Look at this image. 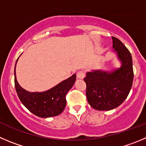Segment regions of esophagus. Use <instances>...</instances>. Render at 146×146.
<instances>
[{
    "instance_id": "obj_1",
    "label": "esophagus",
    "mask_w": 146,
    "mask_h": 146,
    "mask_svg": "<svg viewBox=\"0 0 146 146\" xmlns=\"http://www.w3.org/2000/svg\"><path fill=\"white\" fill-rule=\"evenodd\" d=\"M85 71L84 70H80L77 72V77L78 79H83L84 77H85Z\"/></svg>"
}]
</instances>
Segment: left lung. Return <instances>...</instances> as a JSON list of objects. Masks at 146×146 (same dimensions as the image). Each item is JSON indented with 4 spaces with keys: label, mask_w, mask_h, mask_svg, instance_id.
<instances>
[{
    "label": "left lung",
    "mask_w": 146,
    "mask_h": 146,
    "mask_svg": "<svg viewBox=\"0 0 146 146\" xmlns=\"http://www.w3.org/2000/svg\"><path fill=\"white\" fill-rule=\"evenodd\" d=\"M113 48L121 61V67L112 72L95 70L84 78L89 104L98 110H110L121 105L129 95L133 82L132 56L125 46L112 36Z\"/></svg>",
    "instance_id": "left-lung-1"
}]
</instances>
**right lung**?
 <instances>
[{
    "label": "right lung",
    "instance_id": "obj_1",
    "mask_svg": "<svg viewBox=\"0 0 146 146\" xmlns=\"http://www.w3.org/2000/svg\"><path fill=\"white\" fill-rule=\"evenodd\" d=\"M14 75L15 88L21 102L31 112L40 117H54L63 112L66 104V93L74 85L76 80L74 74L49 90L44 92H29L18 83L16 66Z\"/></svg>",
    "mask_w": 146,
    "mask_h": 146
}]
</instances>
